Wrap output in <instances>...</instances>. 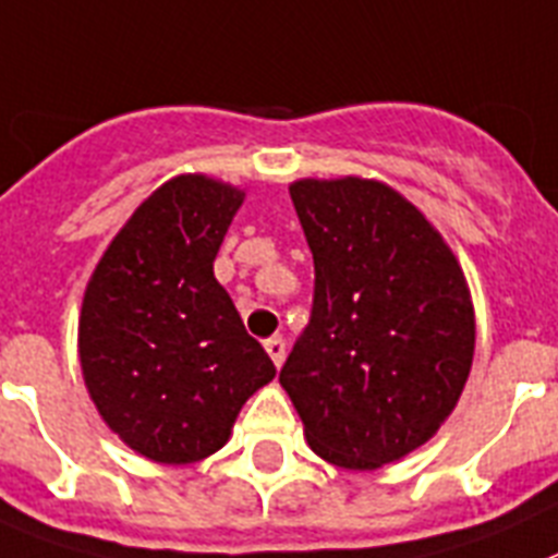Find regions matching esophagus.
I'll list each match as a JSON object with an SVG mask.
<instances>
[{
    "mask_svg": "<svg viewBox=\"0 0 558 558\" xmlns=\"http://www.w3.org/2000/svg\"><path fill=\"white\" fill-rule=\"evenodd\" d=\"M264 348H266V353H269V356H272V362L275 365H283V360H286V342L280 337H272V339H266L264 342Z\"/></svg>",
    "mask_w": 558,
    "mask_h": 558,
    "instance_id": "obj_1",
    "label": "esophagus"
}]
</instances>
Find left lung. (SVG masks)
I'll return each instance as SVG.
<instances>
[{
  "label": "left lung",
  "instance_id": "1",
  "mask_svg": "<svg viewBox=\"0 0 558 558\" xmlns=\"http://www.w3.org/2000/svg\"><path fill=\"white\" fill-rule=\"evenodd\" d=\"M314 255V303L280 385L308 447L367 472L438 433L472 371L474 312L452 250L393 187H289Z\"/></svg>",
  "mask_w": 558,
  "mask_h": 558
}]
</instances>
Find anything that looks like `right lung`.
I'll list each match as a JSON object with an SVG mask.
<instances>
[{
	"mask_svg": "<svg viewBox=\"0 0 558 558\" xmlns=\"http://www.w3.org/2000/svg\"><path fill=\"white\" fill-rule=\"evenodd\" d=\"M241 202L216 179L165 182L86 286L77 351L89 396L157 463H196L225 447L244 401L278 373L213 275Z\"/></svg>",
	"mask_w": 558,
	"mask_h": 558,
	"instance_id": "1",
	"label": "right lung"
}]
</instances>
